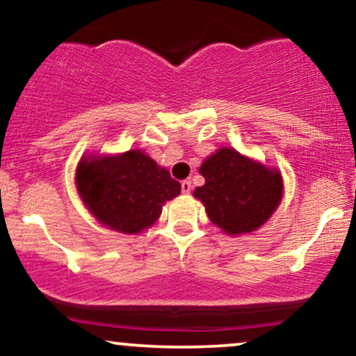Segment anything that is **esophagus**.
<instances>
[{"label":"esophagus","instance_id":"34e87169","mask_svg":"<svg viewBox=\"0 0 356 356\" xmlns=\"http://www.w3.org/2000/svg\"><path fill=\"white\" fill-rule=\"evenodd\" d=\"M191 189H192L191 181H182V182H181V191H182V194H189Z\"/></svg>","mask_w":356,"mask_h":356}]
</instances>
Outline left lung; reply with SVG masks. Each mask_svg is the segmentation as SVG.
<instances>
[{
  "label": "left lung",
  "instance_id": "1",
  "mask_svg": "<svg viewBox=\"0 0 356 356\" xmlns=\"http://www.w3.org/2000/svg\"><path fill=\"white\" fill-rule=\"evenodd\" d=\"M206 179L194 191L209 219L226 234H248L263 226L283 199V179L276 169L224 147L202 162Z\"/></svg>",
  "mask_w": 356,
  "mask_h": 356
}]
</instances>
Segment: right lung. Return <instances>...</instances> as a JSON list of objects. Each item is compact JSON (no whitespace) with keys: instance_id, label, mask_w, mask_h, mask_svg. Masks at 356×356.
<instances>
[{"instance_id":"right-lung-1","label":"right lung","mask_w":356,"mask_h":356,"mask_svg":"<svg viewBox=\"0 0 356 356\" xmlns=\"http://www.w3.org/2000/svg\"><path fill=\"white\" fill-rule=\"evenodd\" d=\"M85 207L110 229L137 234L159 219L165 201L181 194V184L142 150L83 157L75 175Z\"/></svg>"}]
</instances>
